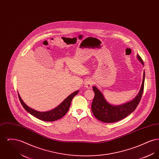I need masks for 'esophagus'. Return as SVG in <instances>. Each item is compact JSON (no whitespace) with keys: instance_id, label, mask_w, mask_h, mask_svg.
I'll list each match as a JSON object with an SVG mask.
<instances>
[{"instance_id":"obj_1","label":"esophagus","mask_w":159,"mask_h":159,"mask_svg":"<svg viewBox=\"0 0 159 159\" xmlns=\"http://www.w3.org/2000/svg\"><path fill=\"white\" fill-rule=\"evenodd\" d=\"M92 85V82L91 80H87L84 83V87L86 88H90Z\"/></svg>"}]
</instances>
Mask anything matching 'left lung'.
<instances>
[{"mask_svg": "<svg viewBox=\"0 0 159 159\" xmlns=\"http://www.w3.org/2000/svg\"><path fill=\"white\" fill-rule=\"evenodd\" d=\"M137 58L144 66L143 61L139 55ZM145 72L141 89L136 97L127 103L120 106H113L109 104L98 89L93 86L95 97L92 103V111L94 116L100 121L104 123H113L119 121L132 113L139 104L144 91Z\"/></svg>", "mask_w": 159, "mask_h": 159, "instance_id": "obj_1", "label": "left lung"}]
</instances>
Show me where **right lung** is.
Instances as JSON below:
<instances>
[{
	"label": "right lung",
	"instance_id": "right-lung-1",
	"mask_svg": "<svg viewBox=\"0 0 159 159\" xmlns=\"http://www.w3.org/2000/svg\"><path fill=\"white\" fill-rule=\"evenodd\" d=\"M79 91H76L70 94L67 98L65 99L56 108H55L53 110L45 111V112H40L36 111L29 106H27L21 98L20 97L19 93H18V97L19 99L22 104L24 109L29 113L33 116L34 117L38 118L41 120H43L46 121H55L57 120H58L61 118H62L67 113L69 108L70 107V104L72 101V99L78 93Z\"/></svg>",
	"mask_w": 159,
	"mask_h": 159
}]
</instances>
